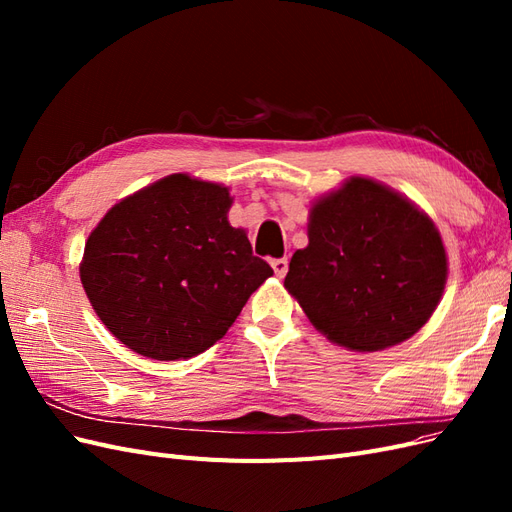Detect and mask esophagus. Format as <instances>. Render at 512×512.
Masks as SVG:
<instances>
[{
    "label": "esophagus",
    "mask_w": 512,
    "mask_h": 512,
    "mask_svg": "<svg viewBox=\"0 0 512 512\" xmlns=\"http://www.w3.org/2000/svg\"><path fill=\"white\" fill-rule=\"evenodd\" d=\"M271 267H273L275 275L282 280V277L288 273V258H273L271 260Z\"/></svg>",
    "instance_id": "obj_1"
}]
</instances>
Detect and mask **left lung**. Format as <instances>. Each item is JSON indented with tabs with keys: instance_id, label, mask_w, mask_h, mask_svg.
Segmentation results:
<instances>
[{
	"instance_id": "1",
	"label": "left lung",
	"mask_w": 512,
	"mask_h": 512,
	"mask_svg": "<svg viewBox=\"0 0 512 512\" xmlns=\"http://www.w3.org/2000/svg\"><path fill=\"white\" fill-rule=\"evenodd\" d=\"M307 239L284 286L333 344L391 348L436 312L448 275L444 243L429 215L399 192L350 177L309 209Z\"/></svg>"
}]
</instances>
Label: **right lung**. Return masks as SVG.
I'll list each match as a JSON object with an SVG mask.
<instances>
[{
    "instance_id": "1",
    "label": "right lung",
    "mask_w": 512,
    "mask_h": 512,
    "mask_svg": "<svg viewBox=\"0 0 512 512\" xmlns=\"http://www.w3.org/2000/svg\"><path fill=\"white\" fill-rule=\"evenodd\" d=\"M220 183L168 175L126 196L91 230L81 282L104 327L156 361L190 359L237 320L273 275L230 226Z\"/></svg>"
}]
</instances>
